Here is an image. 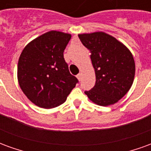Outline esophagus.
I'll list each match as a JSON object with an SVG mask.
<instances>
[{"instance_id": "1", "label": "esophagus", "mask_w": 151, "mask_h": 151, "mask_svg": "<svg viewBox=\"0 0 151 151\" xmlns=\"http://www.w3.org/2000/svg\"><path fill=\"white\" fill-rule=\"evenodd\" d=\"M77 78H78V79L79 81H81V78H82V74H81V73H78V74L77 75Z\"/></svg>"}]
</instances>
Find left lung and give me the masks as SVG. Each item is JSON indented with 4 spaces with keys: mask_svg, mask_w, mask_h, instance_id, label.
I'll list each match as a JSON object with an SVG mask.
<instances>
[{
    "mask_svg": "<svg viewBox=\"0 0 151 151\" xmlns=\"http://www.w3.org/2000/svg\"><path fill=\"white\" fill-rule=\"evenodd\" d=\"M78 37L91 51L96 78L94 87L85 94L100 106L116 104L133 85L135 63L132 53L123 43L104 32L81 34Z\"/></svg>",
    "mask_w": 151,
    "mask_h": 151,
    "instance_id": "1",
    "label": "left lung"
}]
</instances>
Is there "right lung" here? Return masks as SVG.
Wrapping results in <instances>:
<instances>
[{
    "label": "right lung",
    "mask_w": 151,
    "mask_h": 151,
    "mask_svg": "<svg viewBox=\"0 0 151 151\" xmlns=\"http://www.w3.org/2000/svg\"><path fill=\"white\" fill-rule=\"evenodd\" d=\"M70 39L71 35L48 31L30 42L22 52L18 83L38 107L52 108L62 104L78 82L69 73L63 54Z\"/></svg>",
    "instance_id": "add662e5"
}]
</instances>
